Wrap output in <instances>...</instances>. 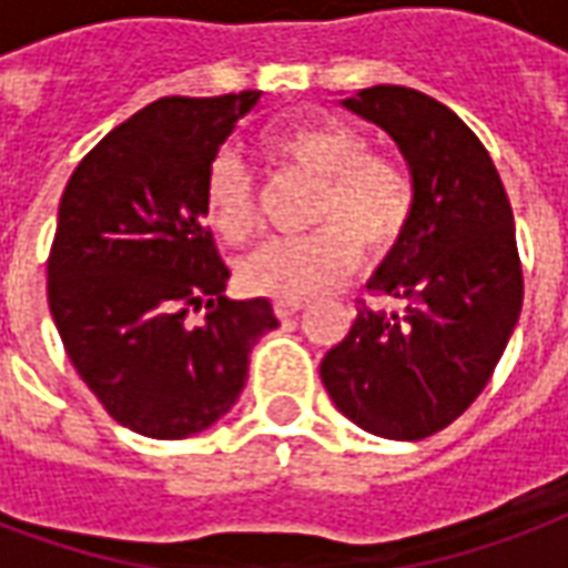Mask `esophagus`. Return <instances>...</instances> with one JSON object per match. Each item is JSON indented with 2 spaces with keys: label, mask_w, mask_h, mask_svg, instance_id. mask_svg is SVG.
Here are the masks:
<instances>
[{
  "label": "esophagus",
  "mask_w": 568,
  "mask_h": 568,
  "mask_svg": "<svg viewBox=\"0 0 568 568\" xmlns=\"http://www.w3.org/2000/svg\"><path fill=\"white\" fill-rule=\"evenodd\" d=\"M302 305H305V302H300V300H278L275 302V314H278L281 321H287V317H293V314L302 312Z\"/></svg>",
  "instance_id": "1"
}]
</instances>
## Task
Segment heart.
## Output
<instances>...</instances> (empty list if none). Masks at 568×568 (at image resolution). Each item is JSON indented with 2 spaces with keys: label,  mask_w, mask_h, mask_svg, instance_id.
<instances>
[{
  "label": "heart",
  "mask_w": 568,
  "mask_h": 568,
  "mask_svg": "<svg viewBox=\"0 0 568 568\" xmlns=\"http://www.w3.org/2000/svg\"><path fill=\"white\" fill-rule=\"evenodd\" d=\"M256 151L275 169L314 181L302 239L266 244L247 256L239 278L272 300H312L345 281L359 263L390 260L412 235L420 190L412 165L369 142L347 123H290L263 132ZM202 205L214 233L244 247L263 233L254 178L233 156H214L202 178Z\"/></svg>",
  "instance_id": "heart-1"
}]
</instances>
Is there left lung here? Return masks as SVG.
I'll use <instances>...</instances> for the list:
<instances>
[{"mask_svg":"<svg viewBox=\"0 0 568 568\" xmlns=\"http://www.w3.org/2000/svg\"><path fill=\"white\" fill-rule=\"evenodd\" d=\"M399 144L420 190L405 244L369 281L403 312L357 302L321 363L335 408L366 433L417 442L487 387L524 305L515 214L481 139L420 90L378 84L345 99Z\"/></svg>","mask_w":568,"mask_h":568,"instance_id":"8db88e82","label":"left lung"}]
</instances>
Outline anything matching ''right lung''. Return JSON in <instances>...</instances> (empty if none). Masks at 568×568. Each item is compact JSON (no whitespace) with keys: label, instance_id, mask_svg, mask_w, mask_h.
<instances>
[{"label":"right lung","instance_id":"add662e5","mask_svg":"<svg viewBox=\"0 0 568 568\" xmlns=\"http://www.w3.org/2000/svg\"><path fill=\"white\" fill-rule=\"evenodd\" d=\"M260 93L165 97L87 153L60 199L48 305L74 372L118 424L187 438L223 417L268 300H226L202 178Z\"/></svg>","mask_w":568,"mask_h":568}]
</instances>
